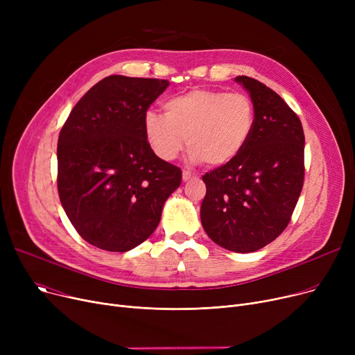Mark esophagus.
Masks as SVG:
<instances>
[{"label": "esophagus", "instance_id": "obj_1", "mask_svg": "<svg viewBox=\"0 0 355 355\" xmlns=\"http://www.w3.org/2000/svg\"><path fill=\"white\" fill-rule=\"evenodd\" d=\"M191 178H196V175H194V174H191V173H190V171H187V170H184V171H182V181H184V182L190 181Z\"/></svg>", "mask_w": 355, "mask_h": 355}]
</instances>
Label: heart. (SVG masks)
<instances>
[{
  "instance_id": "heart-1",
  "label": "heart",
  "mask_w": 355,
  "mask_h": 355,
  "mask_svg": "<svg viewBox=\"0 0 355 355\" xmlns=\"http://www.w3.org/2000/svg\"><path fill=\"white\" fill-rule=\"evenodd\" d=\"M164 110L144 118L146 139L164 161L175 159L187 139L193 159L225 165L243 151L254 128L253 103L241 93L196 89L168 101Z\"/></svg>"
}]
</instances>
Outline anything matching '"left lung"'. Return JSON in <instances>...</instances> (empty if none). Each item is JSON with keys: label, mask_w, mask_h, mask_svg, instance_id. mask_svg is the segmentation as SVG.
I'll return each mask as SVG.
<instances>
[{"label": "left lung", "mask_w": 355, "mask_h": 355, "mask_svg": "<svg viewBox=\"0 0 355 355\" xmlns=\"http://www.w3.org/2000/svg\"><path fill=\"white\" fill-rule=\"evenodd\" d=\"M236 80L250 93L254 128L233 161L202 175L201 225L218 246L250 253L289 225L305 177L301 119L270 87L249 76Z\"/></svg>", "instance_id": "left-lung-1"}]
</instances>
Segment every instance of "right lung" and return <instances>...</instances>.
<instances>
[{"label":"right lung","mask_w":355,"mask_h":355,"mask_svg":"<svg viewBox=\"0 0 355 355\" xmlns=\"http://www.w3.org/2000/svg\"><path fill=\"white\" fill-rule=\"evenodd\" d=\"M170 85L112 74L87 90L58 142V191L76 232L107 252H128L154 233L178 166L158 158L144 118Z\"/></svg>","instance_id":"1"}]
</instances>
